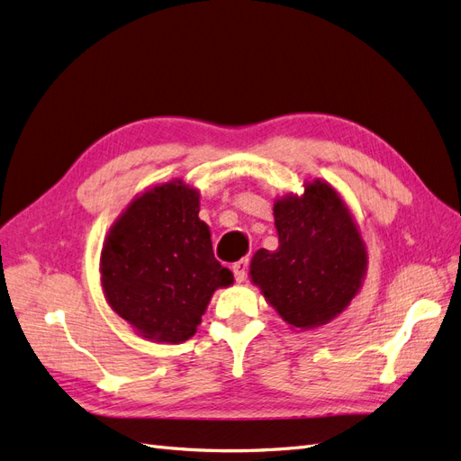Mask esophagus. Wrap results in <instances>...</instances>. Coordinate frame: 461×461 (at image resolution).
Returning <instances> with one entry per match:
<instances>
[{"mask_svg": "<svg viewBox=\"0 0 461 461\" xmlns=\"http://www.w3.org/2000/svg\"><path fill=\"white\" fill-rule=\"evenodd\" d=\"M232 273H234L236 283H244L246 276H248V259L236 261V263L232 265Z\"/></svg>", "mask_w": 461, "mask_h": 461, "instance_id": "obj_1", "label": "esophagus"}]
</instances>
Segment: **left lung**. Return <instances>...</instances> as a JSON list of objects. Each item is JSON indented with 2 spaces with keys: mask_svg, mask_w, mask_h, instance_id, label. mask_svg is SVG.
<instances>
[{
  "mask_svg": "<svg viewBox=\"0 0 461 461\" xmlns=\"http://www.w3.org/2000/svg\"><path fill=\"white\" fill-rule=\"evenodd\" d=\"M278 248L258 249L249 278L290 329L337 319L364 286L367 246L357 221L327 180H308L273 203Z\"/></svg>",
  "mask_w": 461,
  "mask_h": 461,
  "instance_id": "left-lung-1",
  "label": "left lung"
}]
</instances>
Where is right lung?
Wrapping results in <instances>:
<instances>
[{"mask_svg": "<svg viewBox=\"0 0 461 461\" xmlns=\"http://www.w3.org/2000/svg\"><path fill=\"white\" fill-rule=\"evenodd\" d=\"M198 213L200 190L173 178L138 194L104 239V296L149 342L192 339L213 292L234 283L215 259L212 230Z\"/></svg>", "mask_w": 461, "mask_h": 461, "instance_id": "right-lung-1", "label": "right lung"}]
</instances>
